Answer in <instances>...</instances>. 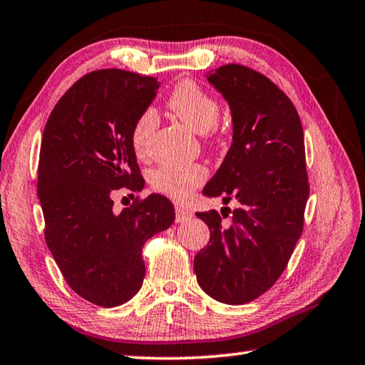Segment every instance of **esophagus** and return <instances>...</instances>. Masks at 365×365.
Masks as SVG:
<instances>
[{"instance_id":"obj_1","label":"esophagus","mask_w":365,"mask_h":365,"mask_svg":"<svg viewBox=\"0 0 365 365\" xmlns=\"http://www.w3.org/2000/svg\"><path fill=\"white\" fill-rule=\"evenodd\" d=\"M191 214L188 209H185V207H175V220L178 222V224H182V222H185V220H188V219H191Z\"/></svg>"}]
</instances>
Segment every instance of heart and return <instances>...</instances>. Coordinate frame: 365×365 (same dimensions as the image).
Listing matches in <instances>:
<instances>
[{
  "label": "heart",
  "mask_w": 365,
  "mask_h": 365,
  "mask_svg": "<svg viewBox=\"0 0 365 365\" xmlns=\"http://www.w3.org/2000/svg\"><path fill=\"white\" fill-rule=\"evenodd\" d=\"M169 108L185 125L196 133L214 130L219 119V104L206 93L200 85L182 82L169 96ZM158 127V114L153 108L145 109L135 120L130 133V143L138 158H146L150 153L153 133ZM207 178V169L196 163H170L151 172L150 183L156 193L172 201L183 202L201 187Z\"/></svg>",
  "instance_id": "b5f03b06"
}]
</instances>
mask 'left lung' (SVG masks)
Instances as JSON below:
<instances>
[{"mask_svg": "<svg viewBox=\"0 0 365 365\" xmlns=\"http://www.w3.org/2000/svg\"><path fill=\"white\" fill-rule=\"evenodd\" d=\"M230 108L232 146L202 195L235 197L232 220L197 212L211 240L195 257L202 292L225 304L256 299L279 280L302 233L309 197L304 133L298 110L262 73L240 64L209 72ZM230 209L222 207L227 217Z\"/></svg>", "mask_w": 365, "mask_h": 365, "instance_id": "8db88e82", "label": "left lung"}]
</instances>
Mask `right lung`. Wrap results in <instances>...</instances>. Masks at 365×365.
Masks as SVG:
<instances>
[{"instance_id": "add662e5", "label": "right lung", "mask_w": 365, "mask_h": 365, "mask_svg": "<svg viewBox=\"0 0 365 365\" xmlns=\"http://www.w3.org/2000/svg\"><path fill=\"white\" fill-rule=\"evenodd\" d=\"M159 85L120 69L86 73L58 101L43 132L38 197L46 245L67 285L103 307L138 293L145 279L141 246L175 220L163 195L119 214L113 200L122 187H145L130 133Z\"/></svg>"}]
</instances>
